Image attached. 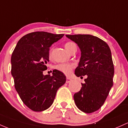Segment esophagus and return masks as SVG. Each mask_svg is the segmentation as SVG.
I'll return each mask as SVG.
<instances>
[{
	"label": "esophagus",
	"instance_id": "1",
	"mask_svg": "<svg viewBox=\"0 0 128 128\" xmlns=\"http://www.w3.org/2000/svg\"><path fill=\"white\" fill-rule=\"evenodd\" d=\"M71 81H72V79H71V78H68V77H67V78H66V82L68 83L71 82Z\"/></svg>",
	"mask_w": 128,
	"mask_h": 128
}]
</instances>
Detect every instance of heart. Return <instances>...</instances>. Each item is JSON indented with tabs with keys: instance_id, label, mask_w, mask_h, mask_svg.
<instances>
[{
	"instance_id": "1",
	"label": "heart",
	"mask_w": 128,
	"mask_h": 128,
	"mask_svg": "<svg viewBox=\"0 0 128 128\" xmlns=\"http://www.w3.org/2000/svg\"><path fill=\"white\" fill-rule=\"evenodd\" d=\"M74 46H76V44L74 43L71 42H68L66 43L65 45H64V48H66V50L70 52V51H71L72 49L74 48ZM52 49H51L50 51V56L51 57L52 55ZM74 65L72 64H57L56 66V70L58 71H60L61 72L64 73V74L66 76H69L71 74L72 70L74 68Z\"/></svg>"
}]
</instances>
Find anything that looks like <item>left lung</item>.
<instances>
[{
  "label": "left lung",
  "instance_id": "obj_1",
  "mask_svg": "<svg viewBox=\"0 0 128 128\" xmlns=\"http://www.w3.org/2000/svg\"><path fill=\"white\" fill-rule=\"evenodd\" d=\"M66 36L76 43L81 51L76 76L86 77L81 90L74 94V102L82 111L94 112L103 105L113 85L114 68L111 51L105 42L94 36Z\"/></svg>",
  "mask_w": 128,
  "mask_h": 128
}]
</instances>
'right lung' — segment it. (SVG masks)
I'll return each instance as SVG.
<instances>
[{
  "label": "right lung",
  "mask_w": 128,
  "mask_h": 128,
  "mask_svg": "<svg viewBox=\"0 0 128 128\" xmlns=\"http://www.w3.org/2000/svg\"><path fill=\"white\" fill-rule=\"evenodd\" d=\"M64 34L37 31L18 40L11 56V74L14 87L27 107L40 112L52 104L56 92L66 82L64 73L53 70L52 76H44L49 62L50 47Z\"/></svg>",
  "instance_id": "obj_1"
}]
</instances>
